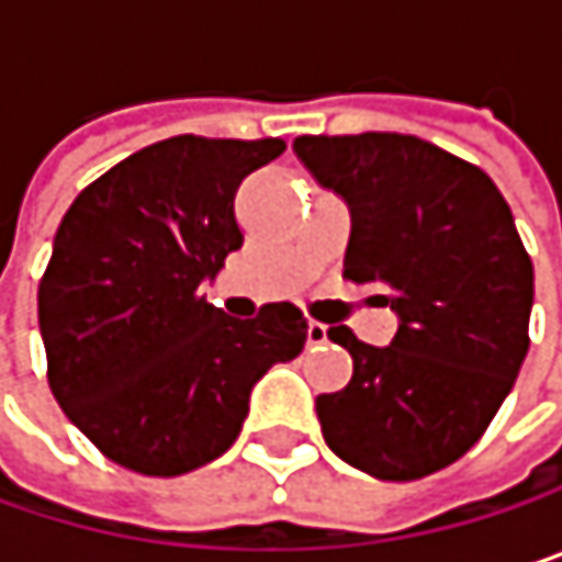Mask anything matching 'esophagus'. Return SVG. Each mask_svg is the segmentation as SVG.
<instances>
[{"label":"esophagus","instance_id":"1","mask_svg":"<svg viewBox=\"0 0 562 562\" xmlns=\"http://www.w3.org/2000/svg\"><path fill=\"white\" fill-rule=\"evenodd\" d=\"M305 341H308V348L325 345V341H328V325H322V322H308V328H305Z\"/></svg>","mask_w":562,"mask_h":562}]
</instances>
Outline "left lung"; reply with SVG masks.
I'll list each match as a JSON object with an SVG mask.
<instances>
[{
	"label": "left lung",
	"instance_id": "obj_1",
	"mask_svg": "<svg viewBox=\"0 0 562 562\" xmlns=\"http://www.w3.org/2000/svg\"><path fill=\"white\" fill-rule=\"evenodd\" d=\"M292 149L351 207L345 277L378 285L400 318L387 348L328 328L355 374L315 400L322 436L374 479L432 475L482 439L530 348L533 263L510 207L479 166L416 136H299Z\"/></svg>",
	"mask_w": 562,
	"mask_h": 562
}]
</instances>
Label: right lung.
<instances>
[{"label":"right lung","mask_w":562,"mask_h":562,"mask_svg":"<svg viewBox=\"0 0 562 562\" xmlns=\"http://www.w3.org/2000/svg\"><path fill=\"white\" fill-rule=\"evenodd\" d=\"M282 139L171 136L123 159L67 207L38 282L48 384L116 465L171 479L224 456L254 384L305 345V315L270 302L231 318L201 295L240 250L234 194Z\"/></svg>","instance_id":"right-lung-1"}]
</instances>
